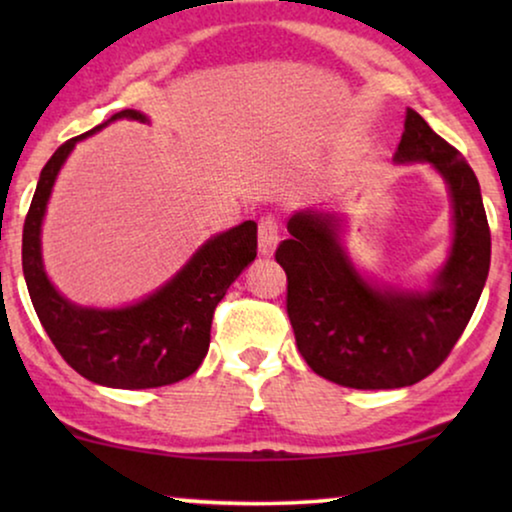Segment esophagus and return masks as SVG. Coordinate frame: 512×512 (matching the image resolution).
<instances>
[{
    "mask_svg": "<svg viewBox=\"0 0 512 512\" xmlns=\"http://www.w3.org/2000/svg\"><path fill=\"white\" fill-rule=\"evenodd\" d=\"M279 242V221L275 214H265L258 221V251L263 256H272Z\"/></svg>",
    "mask_w": 512,
    "mask_h": 512,
    "instance_id": "esophagus-1",
    "label": "esophagus"
}]
</instances>
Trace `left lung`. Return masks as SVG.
<instances>
[{
  "instance_id": "obj_1",
  "label": "left lung",
  "mask_w": 512,
  "mask_h": 512,
  "mask_svg": "<svg viewBox=\"0 0 512 512\" xmlns=\"http://www.w3.org/2000/svg\"><path fill=\"white\" fill-rule=\"evenodd\" d=\"M396 160H426L443 174L454 207V242L431 291H377L335 240L333 219L298 212L277 263L298 352L314 373L352 389H398L429 377L464 333L487 282L492 235L480 184L466 158L408 109Z\"/></svg>"
}]
</instances>
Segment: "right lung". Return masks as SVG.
<instances>
[{"label": "right lung", "instance_id": "add662e5", "mask_svg": "<svg viewBox=\"0 0 512 512\" xmlns=\"http://www.w3.org/2000/svg\"><path fill=\"white\" fill-rule=\"evenodd\" d=\"M116 118L146 121L135 109L118 111L86 135L67 139L44 165L23 226V272L41 326L76 373L104 387L153 389L184 380L200 368L216 305L256 258V223L244 221L212 237L172 282L137 305L88 310L62 298L41 265L39 233L48 195L74 144Z\"/></svg>", "mask_w": 512, "mask_h": 512}]
</instances>
